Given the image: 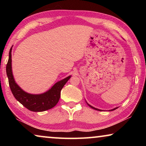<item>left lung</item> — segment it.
<instances>
[{
  "mask_svg": "<svg viewBox=\"0 0 146 146\" xmlns=\"http://www.w3.org/2000/svg\"><path fill=\"white\" fill-rule=\"evenodd\" d=\"M86 103H87V102H86ZM88 104V103H87ZM88 105L90 106V108H93V109H94V110H97V111H102V110H99V109H97V108H94V107H93V106H91V105H90L89 104H88ZM118 108H114V109H113V110H109V111H113V110H116V109H117Z\"/></svg>",
  "mask_w": 146,
  "mask_h": 146,
  "instance_id": "left-lung-1",
  "label": "left lung"
}]
</instances>
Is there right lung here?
<instances>
[{"mask_svg":"<svg viewBox=\"0 0 146 146\" xmlns=\"http://www.w3.org/2000/svg\"><path fill=\"white\" fill-rule=\"evenodd\" d=\"M11 50L9 52V59L6 65V73L8 78L9 85L15 98L28 110L34 112H41L50 110L56 105L60 97V91L68 82L71 76L56 82L46 92L34 95L26 93L17 85L12 73Z\"/></svg>","mask_w":146,"mask_h":146,"instance_id":"obj_1","label":"right lung"}]
</instances>
